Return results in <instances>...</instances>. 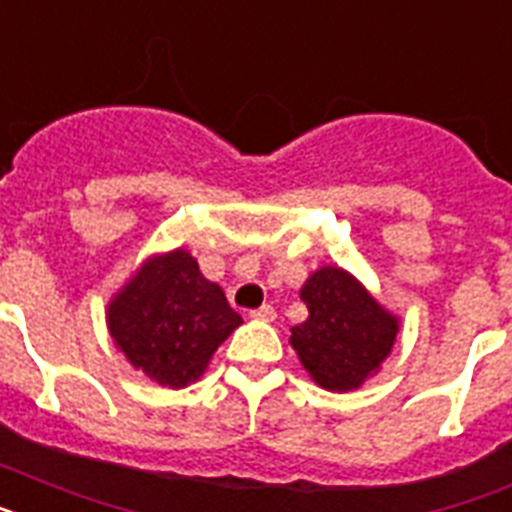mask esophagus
Instances as JSON below:
<instances>
[{
  "label": "esophagus",
  "mask_w": 512,
  "mask_h": 512,
  "mask_svg": "<svg viewBox=\"0 0 512 512\" xmlns=\"http://www.w3.org/2000/svg\"><path fill=\"white\" fill-rule=\"evenodd\" d=\"M249 315L255 317V320H263V322H273L276 320V309L270 307V304H263L260 309H252Z\"/></svg>",
  "instance_id": "1"
}]
</instances>
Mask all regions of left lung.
I'll use <instances>...</instances> for the list:
<instances>
[{
    "label": "left lung",
    "instance_id": "8db88e82",
    "mask_svg": "<svg viewBox=\"0 0 512 512\" xmlns=\"http://www.w3.org/2000/svg\"><path fill=\"white\" fill-rule=\"evenodd\" d=\"M299 296L309 317L291 328L289 343L307 375L330 393L359 390L393 351L401 317L338 265L309 273Z\"/></svg>",
    "mask_w": 512,
    "mask_h": 512
}]
</instances>
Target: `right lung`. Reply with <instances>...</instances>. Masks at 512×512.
Instances as JSON below:
<instances>
[{"label":"right lung","instance_id":"add662e5","mask_svg":"<svg viewBox=\"0 0 512 512\" xmlns=\"http://www.w3.org/2000/svg\"><path fill=\"white\" fill-rule=\"evenodd\" d=\"M242 317L187 249L145 257L106 304V328L124 359L163 388H187Z\"/></svg>","mask_w":512,"mask_h":512}]
</instances>
